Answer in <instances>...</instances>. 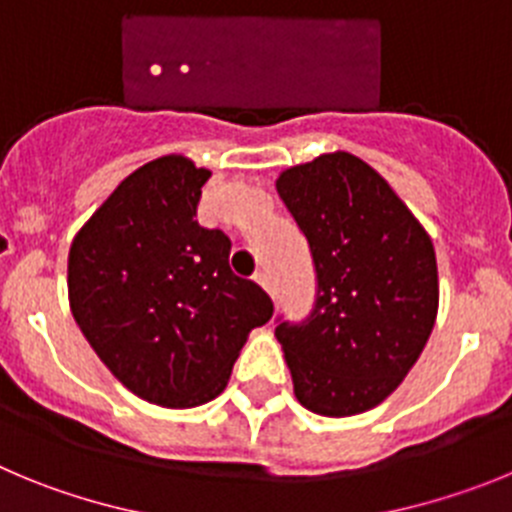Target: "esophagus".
<instances>
[{
  "label": "esophagus",
  "mask_w": 512,
  "mask_h": 512,
  "mask_svg": "<svg viewBox=\"0 0 512 512\" xmlns=\"http://www.w3.org/2000/svg\"><path fill=\"white\" fill-rule=\"evenodd\" d=\"M255 280L262 285V288L267 290V293H270V296H273V293H275V290H273V278H270V273H267V270H257Z\"/></svg>",
  "instance_id": "obj_1"
}]
</instances>
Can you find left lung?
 <instances>
[{"label":"left lung","instance_id":"obj_1","mask_svg":"<svg viewBox=\"0 0 512 512\" xmlns=\"http://www.w3.org/2000/svg\"><path fill=\"white\" fill-rule=\"evenodd\" d=\"M275 188L316 273L306 319H275L296 398L319 416L370 411L416 365L434 329V245L388 181L349 153L288 168Z\"/></svg>","mask_w":512,"mask_h":512}]
</instances>
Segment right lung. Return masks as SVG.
<instances>
[{
    "label": "right lung",
    "instance_id": "obj_1",
    "mask_svg": "<svg viewBox=\"0 0 512 512\" xmlns=\"http://www.w3.org/2000/svg\"><path fill=\"white\" fill-rule=\"evenodd\" d=\"M209 178L181 155L142 165L68 255L76 324L124 388L165 408L222 393L247 334L273 316L265 290L232 273L227 234L193 219Z\"/></svg>",
    "mask_w": 512,
    "mask_h": 512
}]
</instances>
